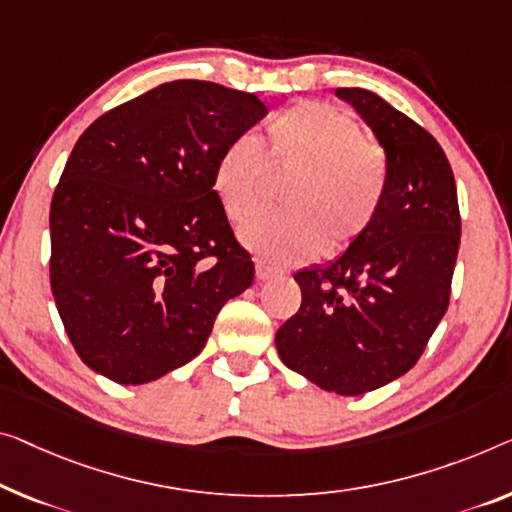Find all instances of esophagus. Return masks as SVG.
<instances>
[{
    "instance_id": "esophagus-1",
    "label": "esophagus",
    "mask_w": 512,
    "mask_h": 512,
    "mask_svg": "<svg viewBox=\"0 0 512 512\" xmlns=\"http://www.w3.org/2000/svg\"><path fill=\"white\" fill-rule=\"evenodd\" d=\"M276 273H278L276 266L266 264L264 259H257V262H255V276H257V280H269V278L276 276Z\"/></svg>"
}]
</instances>
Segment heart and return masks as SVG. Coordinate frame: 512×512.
Returning a JSON list of instances; mask_svg holds the SVG:
<instances>
[{
    "label": "heart",
    "instance_id": "1",
    "mask_svg": "<svg viewBox=\"0 0 512 512\" xmlns=\"http://www.w3.org/2000/svg\"><path fill=\"white\" fill-rule=\"evenodd\" d=\"M266 159L250 137L220 149L211 183L232 223L253 218L273 188V174L294 177L282 207L241 230V243L269 264H301L352 248L379 216L388 193V160L347 112L303 101L266 126ZM274 172L271 173L270 170Z\"/></svg>",
    "mask_w": 512,
    "mask_h": 512
}]
</instances>
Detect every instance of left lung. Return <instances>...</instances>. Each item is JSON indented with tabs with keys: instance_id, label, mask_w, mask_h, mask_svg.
Here are the masks:
<instances>
[{
	"instance_id": "obj_1",
	"label": "left lung",
	"mask_w": 512,
	"mask_h": 512,
	"mask_svg": "<svg viewBox=\"0 0 512 512\" xmlns=\"http://www.w3.org/2000/svg\"><path fill=\"white\" fill-rule=\"evenodd\" d=\"M386 151L388 193L375 225L335 262L294 276L301 308L276 333L282 363L338 395L402 377L444 317L460 248V207L439 142L368 89L335 91Z\"/></svg>"
}]
</instances>
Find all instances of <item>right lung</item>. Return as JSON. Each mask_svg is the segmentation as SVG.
Masks as SVG:
<instances>
[{
  "label": "right lung",
  "instance_id": "right-lung-1",
  "mask_svg": "<svg viewBox=\"0 0 512 512\" xmlns=\"http://www.w3.org/2000/svg\"><path fill=\"white\" fill-rule=\"evenodd\" d=\"M255 94L174 80L98 117L50 204V285L75 352L147 384L202 352L223 305L253 285L211 170L266 117Z\"/></svg>",
  "mask_w": 512,
  "mask_h": 512
}]
</instances>
